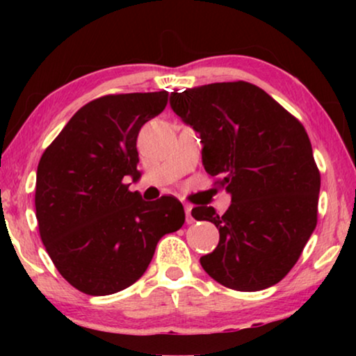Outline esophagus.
Segmentation results:
<instances>
[{"mask_svg":"<svg viewBox=\"0 0 356 356\" xmlns=\"http://www.w3.org/2000/svg\"><path fill=\"white\" fill-rule=\"evenodd\" d=\"M191 206H184V212H186V223L189 225V223L194 222V218L191 217Z\"/></svg>","mask_w":356,"mask_h":356,"instance_id":"1","label":"esophagus"}]
</instances>
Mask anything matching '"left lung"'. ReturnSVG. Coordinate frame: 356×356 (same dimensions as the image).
<instances>
[{
    "instance_id": "8db88e82",
    "label": "left lung",
    "mask_w": 356,
    "mask_h": 356,
    "mask_svg": "<svg viewBox=\"0 0 356 356\" xmlns=\"http://www.w3.org/2000/svg\"><path fill=\"white\" fill-rule=\"evenodd\" d=\"M170 105L201 134L202 163L232 204L218 216L194 207L218 228L202 269L223 286L257 291L275 285L300 259L318 223L321 175L308 133L269 94L245 81L173 92Z\"/></svg>"
}]
</instances>
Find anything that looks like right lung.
<instances>
[{
  "label": "right lung",
  "instance_id": "add662e5",
  "mask_svg": "<svg viewBox=\"0 0 356 356\" xmlns=\"http://www.w3.org/2000/svg\"><path fill=\"white\" fill-rule=\"evenodd\" d=\"M167 102V90L92 100L38 162V232L58 272L82 293L128 289L149 267L160 238L183 227L177 197L147 202L124 183L140 177L138 134Z\"/></svg>",
  "mask_w": 356,
  "mask_h": 356
}]
</instances>
